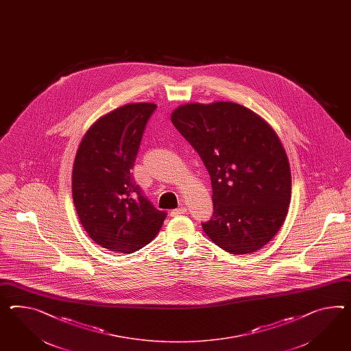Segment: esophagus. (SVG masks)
Segmentation results:
<instances>
[{
	"instance_id": "1",
	"label": "esophagus",
	"mask_w": 351,
	"mask_h": 351,
	"mask_svg": "<svg viewBox=\"0 0 351 351\" xmlns=\"http://www.w3.org/2000/svg\"><path fill=\"white\" fill-rule=\"evenodd\" d=\"M187 211V208L186 207H180V208H174V210H171V216H180L182 214H184Z\"/></svg>"
}]
</instances>
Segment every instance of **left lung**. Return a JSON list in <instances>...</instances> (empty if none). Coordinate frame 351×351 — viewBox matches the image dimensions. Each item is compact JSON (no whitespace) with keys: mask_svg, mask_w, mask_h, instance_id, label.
Wrapping results in <instances>:
<instances>
[{"mask_svg":"<svg viewBox=\"0 0 351 351\" xmlns=\"http://www.w3.org/2000/svg\"><path fill=\"white\" fill-rule=\"evenodd\" d=\"M171 123L197 152L211 178L208 238L233 254L262 248L288 214L291 174L279 137L260 116L230 101L184 104Z\"/></svg>","mask_w":351,"mask_h":351,"instance_id":"left-lung-1","label":"left lung"}]
</instances>
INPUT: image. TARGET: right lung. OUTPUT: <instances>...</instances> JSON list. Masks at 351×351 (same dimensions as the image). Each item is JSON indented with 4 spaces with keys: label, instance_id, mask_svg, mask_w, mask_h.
Here are the masks:
<instances>
[{
    "label": "right lung",
    "instance_id": "right-lung-1",
    "mask_svg": "<svg viewBox=\"0 0 351 351\" xmlns=\"http://www.w3.org/2000/svg\"><path fill=\"white\" fill-rule=\"evenodd\" d=\"M153 103L127 104L99 118L76 153L72 197L85 232L110 251L132 253L152 242L167 217L132 178Z\"/></svg>",
    "mask_w": 351,
    "mask_h": 351
}]
</instances>
